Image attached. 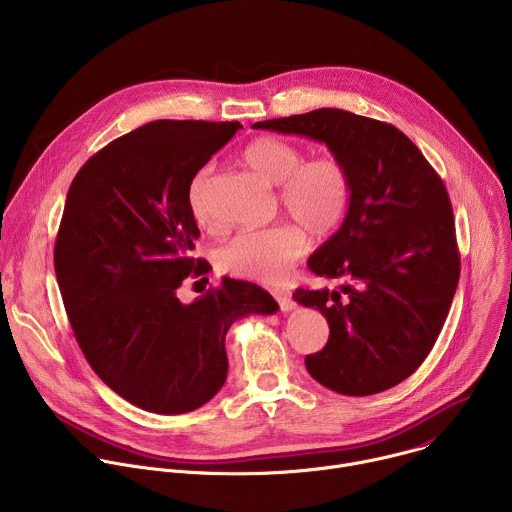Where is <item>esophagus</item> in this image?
<instances>
[{
  "mask_svg": "<svg viewBox=\"0 0 512 512\" xmlns=\"http://www.w3.org/2000/svg\"><path fill=\"white\" fill-rule=\"evenodd\" d=\"M273 296H275V300H277L281 312H291V310L296 308V302L291 300V296L285 294V291H273Z\"/></svg>",
  "mask_w": 512,
  "mask_h": 512,
  "instance_id": "34e87169",
  "label": "esophagus"
}]
</instances>
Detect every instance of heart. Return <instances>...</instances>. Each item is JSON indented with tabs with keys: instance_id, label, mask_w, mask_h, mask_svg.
I'll return each mask as SVG.
<instances>
[{
	"instance_id": "obj_1",
	"label": "heart",
	"mask_w": 512,
	"mask_h": 512,
	"mask_svg": "<svg viewBox=\"0 0 512 512\" xmlns=\"http://www.w3.org/2000/svg\"><path fill=\"white\" fill-rule=\"evenodd\" d=\"M243 162L267 184L281 186L283 212L310 235L326 237L342 223L350 200V176L338 158L316 156L304 160L298 145L265 135L247 145ZM206 182L208 168L194 176L188 192L190 212L202 227H210L204 206ZM304 251L306 235L297 227L243 231L216 251V263L235 277L279 283Z\"/></svg>"
}]
</instances>
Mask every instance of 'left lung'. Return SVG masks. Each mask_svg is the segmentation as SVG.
Listing matches in <instances>:
<instances>
[{
  "label": "left lung",
  "instance_id": "8db88e82",
  "mask_svg": "<svg viewBox=\"0 0 512 512\" xmlns=\"http://www.w3.org/2000/svg\"><path fill=\"white\" fill-rule=\"evenodd\" d=\"M253 129L326 143L350 176L340 229L308 259L334 289H296L324 314L326 346L308 373L340 395L387 391L417 371L442 332L458 279L454 212L442 178L395 125L342 109L259 121Z\"/></svg>",
  "mask_w": 512,
  "mask_h": 512
}]
</instances>
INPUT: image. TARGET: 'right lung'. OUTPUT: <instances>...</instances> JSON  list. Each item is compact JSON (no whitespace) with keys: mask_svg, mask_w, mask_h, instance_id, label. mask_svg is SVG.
Wrapping results in <instances>:
<instances>
[{"mask_svg":"<svg viewBox=\"0 0 512 512\" xmlns=\"http://www.w3.org/2000/svg\"><path fill=\"white\" fill-rule=\"evenodd\" d=\"M239 121L145 123L111 141L72 180L54 271L75 338L99 379L131 405L188 413L227 381L225 336L249 314H275L255 283L225 277L192 304L178 287L206 273L188 204L198 170Z\"/></svg>","mask_w":512,"mask_h":512,"instance_id":"obj_1","label":"right lung"}]
</instances>
